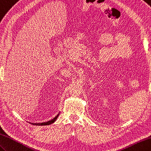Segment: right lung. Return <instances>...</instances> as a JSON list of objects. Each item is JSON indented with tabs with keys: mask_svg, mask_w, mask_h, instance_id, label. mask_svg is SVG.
<instances>
[{
	"mask_svg": "<svg viewBox=\"0 0 151 151\" xmlns=\"http://www.w3.org/2000/svg\"><path fill=\"white\" fill-rule=\"evenodd\" d=\"M59 116V114L57 115L54 118H53L52 119L50 120V121L46 122V123H35V125H43V124H45V125H50V124L53 123V122H54L55 120L57 119V118H58V117Z\"/></svg>",
	"mask_w": 151,
	"mask_h": 151,
	"instance_id": "add662e5",
	"label": "right lung"
}]
</instances>
